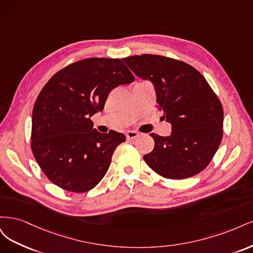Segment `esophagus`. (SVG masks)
Instances as JSON below:
<instances>
[{"instance_id": "34e87169", "label": "esophagus", "mask_w": 253, "mask_h": 253, "mask_svg": "<svg viewBox=\"0 0 253 253\" xmlns=\"http://www.w3.org/2000/svg\"><path fill=\"white\" fill-rule=\"evenodd\" d=\"M126 136L127 139H134V138H137V137L139 136V133L136 132V131H127Z\"/></svg>"}]
</instances>
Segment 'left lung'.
Wrapping results in <instances>:
<instances>
[{"mask_svg":"<svg viewBox=\"0 0 253 253\" xmlns=\"http://www.w3.org/2000/svg\"><path fill=\"white\" fill-rule=\"evenodd\" d=\"M139 78L156 91L158 110L170 122L169 136L150 134L154 149L144 162L159 175L185 179L210 164L223 138L224 111L204 76L182 61L157 55L122 59Z\"/></svg>","mask_w":253,"mask_h":253,"instance_id":"1","label":"left lung"}]
</instances>
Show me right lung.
I'll list each match as a JSON object with an SVG mask.
<instances>
[{"instance_id":"1","label":"right lung","mask_w":253,"mask_h":253,"mask_svg":"<svg viewBox=\"0 0 253 253\" xmlns=\"http://www.w3.org/2000/svg\"><path fill=\"white\" fill-rule=\"evenodd\" d=\"M135 80L120 59L88 58L72 63L45 84L34 105L32 150L56 186L83 193L109 170L126 136L99 133L90 117L102 111L111 90Z\"/></svg>"}]
</instances>
